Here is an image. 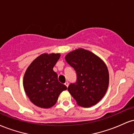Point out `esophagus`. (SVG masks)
<instances>
[{
  "instance_id": "34e87169",
  "label": "esophagus",
  "mask_w": 134,
  "mask_h": 134,
  "mask_svg": "<svg viewBox=\"0 0 134 134\" xmlns=\"http://www.w3.org/2000/svg\"><path fill=\"white\" fill-rule=\"evenodd\" d=\"M64 84H65V85H66V87H67L69 86V82H65Z\"/></svg>"
}]
</instances>
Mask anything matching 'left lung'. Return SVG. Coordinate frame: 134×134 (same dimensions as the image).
Here are the masks:
<instances>
[{"mask_svg":"<svg viewBox=\"0 0 134 134\" xmlns=\"http://www.w3.org/2000/svg\"><path fill=\"white\" fill-rule=\"evenodd\" d=\"M65 59L77 74V81L68 91L79 105L89 107L102 99L108 88L109 74L107 65L91 51L78 49L66 55Z\"/></svg>","mask_w":134,"mask_h":134,"instance_id":"obj_1","label":"left lung"}]
</instances>
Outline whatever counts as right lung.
I'll list each match as a JSON object with an SVG mask.
<instances>
[{
	"label": "right lung",
	"instance_id": "right-lung-1",
	"mask_svg": "<svg viewBox=\"0 0 134 134\" xmlns=\"http://www.w3.org/2000/svg\"><path fill=\"white\" fill-rule=\"evenodd\" d=\"M60 57V54H43L37 57L27 69L24 76V91L35 105L44 109L54 106L59 95L67 90L58 80L53 70Z\"/></svg>",
	"mask_w": 134,
	"mask_h": 134
}]
</instances>
